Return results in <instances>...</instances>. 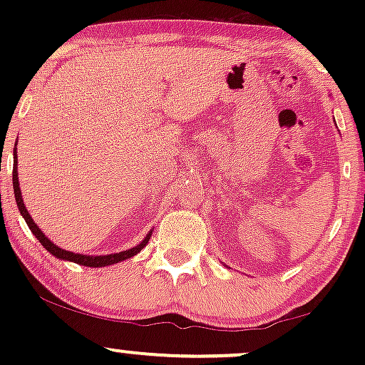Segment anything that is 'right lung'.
<instances>
[{
	"instance_id": "obj_1",
	"label": "right lung",
	"mask_w": 365,
	"mask_h": 365,
	"mask_svg": "<svg viewBox=\"0 0 365 365\" xmlns=\"http://www.w3.org/2000/svg\"><path fill=\"white\" fill-rule=\"evenodd\" d=\"M16 145V142H15ZM14 192H15V200H16V206H19V211L20 215L24 216L25 223H27L29 228H31V232L34 233V237L37 240L43 244V247L48 252H51L54 257L58 259H63V261H70V262H77L81 264V266H89V267H103V266H111V264H116V262H121L125 261V259H130L132 255L139 254L142 249H144L145 245H148L150 235H153V232L148 233V237L144 238V240L140 242L139 245L132 247V249L128 250H123V252H116V254H108V255H83V254H75V252H68V250L65 249H60L58 245H54L51 240H49L48 237L44 235L43 232H41V228L34 223V220H32L31 215H29V211L25 209L24 206V199H22V194H20V183H19V173H16V148L14 149Z\"/></svg>"
}]
</instances>
